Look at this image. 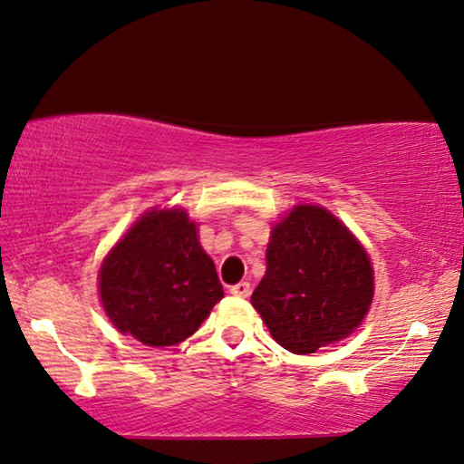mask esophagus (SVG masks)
Masks as SVG:
<instances>
[{"label": "esophagus", "instance_id": "34e87169", "mask_svg": "<svg viewBox=\"0 0 464 464\" xmlns=\"http://www.w3.org/2000/svg\"><path fill=\"white\" fill-rule=\"evenodd\" d=\"M230 294L237 295V298H248L250 294V284L248 282H240L237 285L230 287Z\"/></svg>", "mask_w": 464, "mask_h": 464}]
</instances>
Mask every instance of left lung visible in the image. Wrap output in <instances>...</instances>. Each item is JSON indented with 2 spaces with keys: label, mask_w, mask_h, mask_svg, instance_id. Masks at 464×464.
Returning a JSON list of instances; mask_svg holds the SVG:
<instances>
[{
  "label": "left lung",
  "mask_w": 464,
  "mask_h": 464,
  "mask_svg": "<svg viewBox=\"0 0 464 464\" xmlns=\"http://www.w3.org/2000/svg\"><path fill=\"white\" fill-rule=\"evenodd\" d=\"M372 298L370 256L329 209L295 205L273 226L267 271L250 302L287 352L314 353L352 335Z\"/></svg>",
  "instance_id": "1"
}]
</instances>
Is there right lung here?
<instances>
[{
    "instance_id": "obj_1",
    "label": "right lung",
    "mask_w": 464,
    "mask_h": 464,
    "mask_svg": "<svg viewBox=\"0 0 464 464\" xmlns=\"http://www.w3.org/2000/svg\"><path fill=\"white\" fill-rule=\"evenodd\" d=\"M102 308L115 329L143 345H177L224 298L216 265L185 209H151L121 238L98 273Z\"/></svg>"
}]
</instances>
